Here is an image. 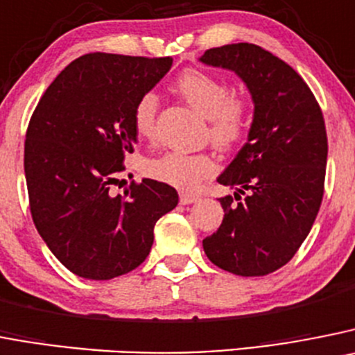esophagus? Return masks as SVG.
<instances>
[{
  "mask_svg": "<svg viewBox=\"0 0 355 355\" xmlns=\"http://www.w3.org/2000/svg\"><path fill=\"white\" fill-rule=\"evenodd\" d=\"M200 199L199 193H191V191H181L180 193V202L181 204H191V202H197Z\"/></svg>",
  "mask_w": 355,
  "mask_h": 355,
  "instance_id": "34e87169",
  "label": "esophagus"
}]
</instances>
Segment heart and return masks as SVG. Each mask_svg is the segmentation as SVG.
Wrapping results in <instances>:
<instances>
[{
  "label": "heart",
  "instance_id": "1",
  "mask_svg": "<svg viewBox=\"0 0 355 355\" xmlns=\"http://www.w3.org/2000/svg\"><path fill=\"white\" fill-rule=\"evenodd\" d=\"M175 91L204 118H207L209 139L216 148L232 149L243 141L252 123V109L245 96L232 93L229 84L200 70H184L174 84ZM158 96L151 91L135 102L133 128L139 137L153 139L156 133ZM216 168L209 153L167 151L149 158L144 171L149 178L172 187L191 190Z\"/></svg>",
  "mask_w": 355,
  "mask_h": 355
}]
</instances>
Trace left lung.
<instances>
[{
    "mask_svg": "<svg viewBox=\"0 0 355 355\" xmlns=\"http://www.w3.org/2000/svg\"><path fill=\"white\" fill-rule=\"evenodd\" d=\"M200 61L236 71L255 105L248 142L218 178L236 193L220 199L223 222L202 241L204 252L234 275H269L295 255L320 209L324 116L297 71L259 45L214 47Z\"/></svg>",
    "mask_w": 355,
    "mask_h": 355,
    "instance_id": "obj_1",
    "label": "left lung"
}]
</instances>
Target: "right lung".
Masks as SVG:
<instances>
[{"mask_svg":"<svg viewBox=\"0 0 355 355\" xmlns=\"http://www.w3.org/2000/svg\"><path fill=\"white\" fill-rule=\"evenodd\" d=\"M171 67L172 58L84 54L52 80L29 119V209L45 245L73 275L110 279L139 268L155 223L178 206V191L155 180L112 191L137 144L133 105Z\"/></svg>","mask_w":355,"mask_h":355,"instance_id":"right-lung-1","label":"right lung"}]
</instances>
